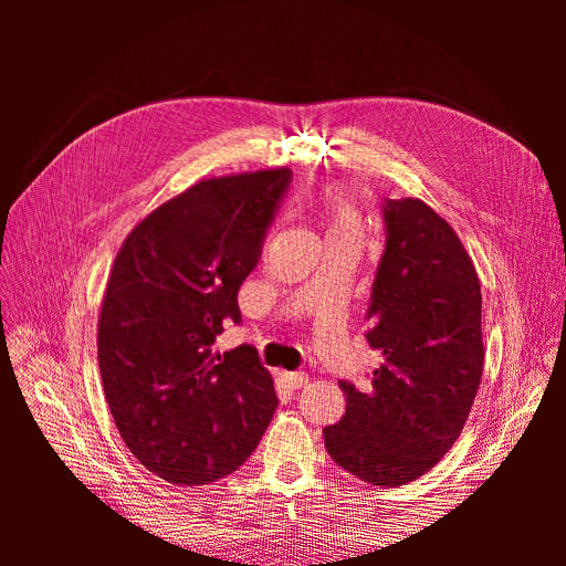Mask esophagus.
<instances>
[{
    "label": "esophagus",
    "instance_id": "obj_1",
    "mask_svg": "<svg viewBox=\"0 0 566 566\" xmlns=\"http://www.w3.org/2000/svg\"><path fill=\"white\" fill-rule=\"evenodd\" d=\"M279 378L287 389H300L306 385V373H279Z\"/></svg>",
    "mask_w": 566,
    "mask_h": 566
}]
</instances>
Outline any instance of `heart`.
Wrapping results in <instances>:
<instances>
[{
  "label": "heart",
  "instance_id": "1",
  "mask_svg": "<svg viewBox=\"0 0 566 566\" xmlns=\"http://www.w3.org/2000/svg\"><path fill=\"white\" fill-rule=\"evenodd\" d=\"M323 217L328 224V235H358L361 238V217L354 205L337 193L325 196Z\"/></svg>",
  "mask_w": 566,
  "mask_h": 566
}]
</instances>
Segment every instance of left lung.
I'll return each instance as SVG.
<instances>
[{
  "label": "left lung",
  "instance_id": "8db88e82",
  "mask_svg": "<svg viewBox=\"0 0 566 566\" xmlns=\"http://www.w3.org/2000/svg\"><path fill=\"white\" fill-rule=\"evenodd\" d=\"M385 250L366 339L382 354L366 389L339 380L347 410L325 451L375 486L434 468L462 432L484 370L482 287L455 231L418 198L382 202Z\"/></svg>",
  "mask_w": 566,
  "mask_h": 566
}]
</instances>
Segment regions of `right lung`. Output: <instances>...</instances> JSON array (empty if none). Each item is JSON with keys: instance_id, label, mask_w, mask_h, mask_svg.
<instances>
[{"instance_id": "right-lung-1", "label": "right lung", "mask_w": 566, "mask_h": 566, "mask_svg": "<svg viewBox=\"0 0 566 566\" xmlns=\"http://www.w3.org/2000/svg\"><path fill=\"white\" fill-rule=\"evenodd\" d=\"M293 179L290 169L208 179L160 205L119 248L98 318V368L134 458L169 484L200 486L256 449L279 397L260 356L212 354L241 323L238 290Z\"/></svg>"}]
</instances>
